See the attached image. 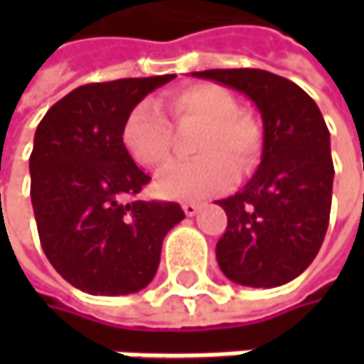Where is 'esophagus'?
<instances>
[{
  "instance_id": "esophagus-1",
  "label": "esophagus",
  "mask_w": 364,
  "mask_h": 364,
  "mask_svg": "<svg viewBox=\"0 0 364 364\" xmlns=\"http://www.w3.org/2000/svg\"><path fill=\"white\" fill-rule=\"evenodd\" d=\"M183 213L187 215V217H193V215H198V210H200V206L196 204V202H183Z\"/></svg>"
}]
</instances>
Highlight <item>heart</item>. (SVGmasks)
Wrapping results in <instances>:
<instances>
[{
	"label": "heart",
	"mask_w": 364,
	"mask_h": 364,
	"mask_svg": "<svg viewBox=\"0 0 364 364\" xmlns=\"http://www.w3.org/2000/svg\"><path fill=\"white\" fill-rule=\"evenodd\" d=\"M177 124H200L193 160L166 166L156 191L164 198L198 200L223 191L242 173L255 168L261 156V128L251 113L236 109L230 90L217 84H193L173 92L166 101ZM122 143L130 158L145 168H160L171 158L173 126L154 101H141L122 124Z\"/></svg>",
	"instance_id": "obj_1"
}]
</instances>
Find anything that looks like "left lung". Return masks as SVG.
<instances>
[{
  "label": "left lung",
  "mask_w": 364,
  "mask_h": 364,
  "mask_svg": "<svg viewBox=\"0 0 364 364\" xmlns=\"http://www.w3.org/2000/svg\"><path fill=\"white\" fill-rule=\"evenodd\" d=\"M191 75L245 92L263 119V151L253 179L217 200L228 215L217 263L242 287L287 284L314 261L328 228L335 171L323 113L297 84L263 69Z\"/></svg>",
  "instance_id": "8db88e82"
}]
</instances>
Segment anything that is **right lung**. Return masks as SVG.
<instances>
[{"instance_id": "obj_1", "label": "right lung", "mask_w": 364, "mask_h": 364, "mask_svg": "<svg viewBox=\"0 0 364 364\" xmlns=\"http://www.w3.org/2000/svg\"><path fill=\"white\" fill-rule=\"evenodd\" d=\"M173 77L80 86L37 126L29 173L39 242L52 267L84 293L145 289L158 272L164 236L185 219L177 202L130 200L151 177L122 143L128 111Z\"/></svg>"}]
</instances>
